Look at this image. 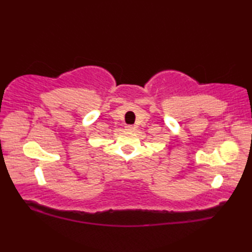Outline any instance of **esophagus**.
Masks as SVG:
<instances>
[{
	"instance_id": "34e87169",
	"label": "esophagus",
	"mask_w": 252,
	"mask_h": 252,
	"mask_svg": "<svg viewBox=\"0 0 252 252\" xmlns=\"http://www.w3.org/2000/svg\"><path fill=\"white\" fill-rule=\"evenodd\" d=\"M126 130H127V131H133V130H134V126H126Z\"/></svg>"
}]
</instances>
